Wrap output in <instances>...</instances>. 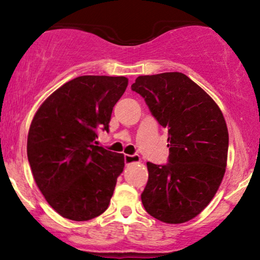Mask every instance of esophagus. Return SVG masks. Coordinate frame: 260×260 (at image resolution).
Returning a JSON list of instances; mask_svg holds the SVG:
<instances>
[{
  "instance_id": "1",
  "label": "esophagus",
  "mask_w": 260,
  "mask_h": 260,
  "mask_svg": "<svg viewBox=\"0 0 260 260\" xmlns=\"http://www.w3.org/2000/svg\"><path fill=\"white\" fill-rule=\"evenodd\" d=\"M140 161H141V157H140V155H137V154L124 155V162H125V165H130V163H136Z\"/></svg>"
}]
</instances>
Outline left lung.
<instances>
[{
	"label": "left lung",
	"mask_w": 260,
	"mask_h": 260,
	"mask_svg": "<svg viewBox=\"0 0 260 260\" xmlns=\"http://www.w3.org/2000/svg\"><path fill=\"white\" fill-rule=\"evenodd\" d=\"M131 90L168 129V163H147L142 204L159 221L186 222L204 211L222 181L229 151L225 118L215 102L183 73L141 76Z\"/></svg>",
	"instance_id": "left-lung-1"
}]
</instances>
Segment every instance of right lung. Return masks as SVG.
Returning a JSON list of instances; mask_svg holds the SVG:
<instances>
[{
  "label": "right lung",
  "mask_w": 260,
  "mask_h": 260,
  "mask_svg": "<svg viewBox=\"0 0 260 260\" xmlns=\"http://www.w3.org/2000/svg\"><path fill=\"white\" fill-rule=\"evenodd\" d=\"M127 86L125 77L81 76L49 95L31 120L27 155L39 189L63 218L86 221L108 208L123 154L95 145L109 133L112 109Z\"/></svg>",
  "instance_id": "add662e5"
}]
</instances>
